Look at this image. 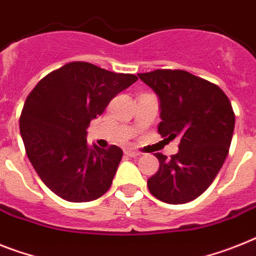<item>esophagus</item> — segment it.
Returning a JSON list of instances; mask_svg holds the SVG:
<instances>
[{
    "label": "esophagus",
    "instance_id": "obj_1",
    "mask_svg": "<svg viewBox=\"0 0 256 256\" xmlns=\"http://www.w3.org/2000/svg\"><path fill=\"white\" fill-rule=\"evenodd\" d=\"M124 154H128L130 158H135V156H139L140 152L136 151V150H132V148H126V150H124Z\"/></svg>",
    "mask_w": 256,
    "mask_h": 256
}]
</instances>
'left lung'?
Returning a JSON list of instances; mask_svg holds the SVG:
<instances>
[{"mask_svg": "<svg viewBox=\"0 0 256 256\" xmlns=\"http://www.w3.org/2000/svg\"><path fill=\"white\" fill-rule=\"evenodd\" d=\"M160 98L158 134L180 136L178 154L158 158V170L147 186L156 199L169 204L194 200L214 182L230 147L233 108L218 86L184 70L158 68L138 74Z\"/></svg>", "mask_w": 256, "mask_h": 256, "instance_id": "1", "label": "left lung"}]
</instances>
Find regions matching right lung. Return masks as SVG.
Returning a JSON list of instances; mask_svg holds the SVG:
<instances>
[{"label": "right lung", "mask_w": 256, "mask_h": 256, "mask_svg": "<svg viewBox=\"0 0 256 256\" xmlns=\"http://www.w3.org/2000/svg\"><path fill=\"white\" fill-rule=\"evenodd\" d=\"M138 80L83 61L53 70L30 92L19 118L26 154L56 195L95 200L110 188L122 150L88 146L86 128L118 92Z\"/></svg>", "instance_id": "1"}]
</instances>
